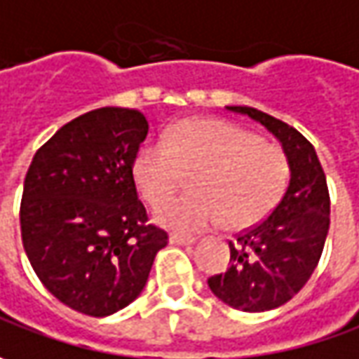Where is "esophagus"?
I'll use <instances>...</instances> for the list:
<instances>
[{
  "label": "esophagus",
  "instance_id": "esophagus-1",
  "mask_svg": "<svg viewBox=\"0 0 359 359\" xmlns=\"http://www.w3.org/2000/svg\"><path fill=\"white\" fill-rule=\"evenodd\" d=\"M168 241L172 243V245H193L196 239L195 237H189V235H179V233H172V235L168 237Z\"/></svg>",
  "mask_w": 359,
  "mask_h": 359
}]
</instances>
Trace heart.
Wrapping results in <instances>:
<instances>
[{
  "label": "heart",
  "mask_w": 359,
  "mask_h": 359,
  "mask_svg": "<svg viewBox=\"0 0 359 359\" xmlns=\"http://www.w3.org/2000/svg\"><path fill=\"white\" fill-rule=\"evenodd\" d=\"M194 175L191 195L165 200ZM134 182L154 210V221L177 233H198L219 223L243 231L267 219L289 182L281 149L225 120H182L136 154Z\"/></svg>",
  "instance_id": "1"
}]
</instances>
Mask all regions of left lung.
Returning a JSON list of instances; mask_svg holds the SVG:
<instances>
[{"label":"left lung","mask_w":359,"mask_h":359,"mask_svg":"<svg viewBox=\"0 0 359 359\" xmlns=\"http://www.w3.org/2000/svg\"><path fill=\"white\" fill-rule=\"evenodd\" d=\"M263 124L281 142L289 187L259 225L237 235L231 267L209 277L210 291L241 311H269L299 293L320 263L330 229V193L316 149L293 126L249 106H226Z\"/></svg>","instance_id":"1"}]
</instances>
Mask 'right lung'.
<instances>
[{
	"mask_svg": "<svg viewBox=\"0 0 359 359\" xmlns=\"http://www.w3.org/2000/svg\"><path fill=\"white\" fill-rule=\"evenodd\" d=\"M149 134L142 112L106 106L64 124L24 180L25 255L54 297L92 318L133 304L168 235L149 225L133 166Z\"/></svg>",
	"mask_w": 359,
	"mask_h": 359,
	"instance_id": "add662e5",
	"label": "right lung"
}]
</instances>
